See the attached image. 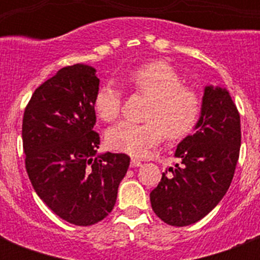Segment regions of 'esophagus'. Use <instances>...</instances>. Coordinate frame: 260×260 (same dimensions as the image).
I'll return each mask as SVG.
<instances>
[{"mask_svg":"<svg viewBox=\"0 0 260 260\" xmlns=\"http://www.w3.org/2000/svg\"><path fill=\"white\" fill-rule=\"evenodd\" d=\"M142 166V162L140 160H138V159H132L131 160V167H139Z\"/></svg>","mask_w":260,"mask_h":260,"instance_id":"34e87169","label":"esophagus"}]
</instances>
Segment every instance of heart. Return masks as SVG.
I'll return each mask as SVG.
<instances>
[{"mask_svg": "<svg viewBox=\"0 0 260 260\" xmlns=\"http://www.w3.org/2000/svg\"><path fill=\"white\" fill-rule=\"evenodd\" d=\"M131 90L151 98L146 122L121 121L106 132L110 148L142 158L158 146L163 135L170 140L189 135L201 113V98L194 89L183 86L181 75L166 62H151L122 77ZM93 106L104 121H113L121 110V91L104 83L94 94Z\"/></svg>", "mask_w": 260, "mask_h": 260, "instance_id": "heart-1", "label": "heart"}]
</instances>
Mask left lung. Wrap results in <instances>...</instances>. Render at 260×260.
<instances>
[{"mask_svg": "<svg viewBox=\"0 0 260 260\" xmlns=\"http://www.w3.org/2000/svg\"><path fill=\"white\" fill-rule=\"evenodd\" d=\"M242 143L240 114L226 89L206 86L196 134L178 144L175 167L150 194L155 214L169 225L205 217L230 189Z\"/></svg>", "mask_w": 260, "mask_h": 260, "instance_id": "obj_1", "label": "left lung"}]
</instances>
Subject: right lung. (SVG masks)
Returning a JSON list of instances; mask_svg holds the SVG:
<instances>
[{
    "label": "right lung",
    "instance_id": "right-lung-1",
    "mask_svg": "<svg viewBox=\"0 0 260 260\" xmlns=\"http://www.w3.org/2000/svg\"><path fill=\"white\" fill-rule=\"evenodd\" d=\"M95 69L63 67L32 94L22 117L25 169L35 191L70 224L93 225L112 212L131 158L98 155Z\"/></svg>",
    "mask_w": 260,
    "mask_h": 260
}]
</instances>
